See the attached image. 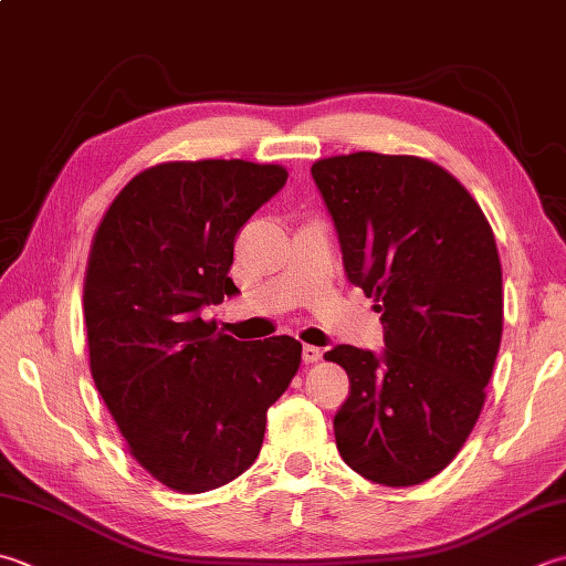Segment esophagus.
Listing matches in <instances>:
<instances>
[{
    "label": "esophagus",
    "instance_id": "1",
    "mask_svg": "<svg viewBox=\"0 0 566 566\" xmlns=\"http://www.w3.org/2000/svg\"><path fill=\"white\" fill-rule=\"evenodd\" d=\"M321 348H316V346H304L302 348V358H304V363H316L318 358H321Z\"/></svg>",
    "mask_w": 566,
    "mask_h": 566
}]
</instances>
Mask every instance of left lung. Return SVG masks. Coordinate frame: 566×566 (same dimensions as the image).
<instances>
[{"label":"left lung","instance_id":"1","mask_svg":"<svg viewBox=\"0 0 566 566\" xmlns=\"http://www.w3.org/2000/svg\"><path fill=\"white\" fill-rule=\"evenodd\" d=\"M348 282L375 298L380 353L336 346L350 378L334 417L343 461L373 483L417 485L444 471L479 419L503 336V272L481 206L419 157L356 151L318 159Z\"/></svg>","mask_w":566,"mask_h":566}]
</instances>
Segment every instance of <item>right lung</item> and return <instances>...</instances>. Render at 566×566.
<instances>
[{"label":"right lung","mask_w":566,"mask_h":566,"mask_svg":"<svg viewBox=\"0 0 566 566\" xmlns=\"http://www.w3.org/2000/svg\"><path fill=\"white\" fill-rule=\"evenodd\" d=\"M284 184L276 164H159L122 188L93 238L83 306L95 387L132 457L179 493L252 467L302 363L292 336L235 340L201 316L238 294V230Z\"/></svg>","instance_id":"add662e5"}]
</instances>
